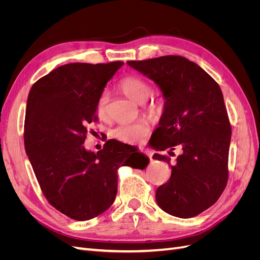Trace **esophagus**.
Instances as JSON below:
<instances>
[{
	"label": "esophagus",
	"mask_w": 260,
	"mask_h": 260,
	"mask_svg": "<svg viewBox=\"0 0 260 260\" xmlns=\"http://www.w3.org/2000/svg\"><path fill=\"white\" fill-rule=\"evenodd\" d=\"M141 151H142L143 153H145L148 157H149V158H152V156H153V153L151 152V151H149V149H147V148H142V149H141Z\"/></svg>",
	"instance_id": "34e87169"
}]
</instances>
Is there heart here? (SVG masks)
<instances>
[{
  "instance_id": "obj_1",
  "label": "heart",
  "mask_w": 260,
  "mask_h": 260,
  "mask_svg": "<svg viewBox=\"0 0 260 260\" xmlns=\"http://www.w3.org/2000/svg\"><path fill=\"white\" fill-rule=\"evenodd\" d=\"M119 88L125 96H128L138 104H143L152 94V88L149 83L138 76H128L123 78L119 83ZM109 95L102 93L96 103V114L100 118L107 116V106ZM158 107V103L151 104V108ZM149 127L145 121H137L129 123H121L114 130V136L121 142L129 144L141 143L148 135Z\"/></svg>"
}]
</instances>
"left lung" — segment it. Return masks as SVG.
<instances>
[{"instance_id": "8db88e82", "label": "left lung", "mask_w": 260, "mask_h": 260, "mask_svg": "<svg viewBox=\"0 0 260 260\" xmlns=\"http://www.w3.org/2000/svg\"><path fill=\"white\" fill-rule=\"evenodd\" d=\"M127 64L153 80L166 100L149 143L156 151L180 147L153 158L171 166V177L156 191V202L179 218L200 215L218 201L228 182L231 124L221 89L198 64L177 55Z\"/></svg>"}]
</instances>
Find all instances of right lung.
I'll use <instances>...</instances> for the list:
<instances>
[{"label":"right lung","mask_w":260,"mask_h":260,"mask_svg":"<svg viewBox=\"0 0 260 260\" xmlns=\"http://www.w3.org/2000/svg\"><path fill=\"white\" fill-rule=\"evenodd\" d=\"M123 65L72 62L59 66L31 88L26 107V153L43 195L67 217L85 221L103 214L117 194V170L144 169L148 158L108 140L98 153L83 146L96 103L108 80Z\"/></svg>","instance_id":"right-lung-1"}]
</instances>
